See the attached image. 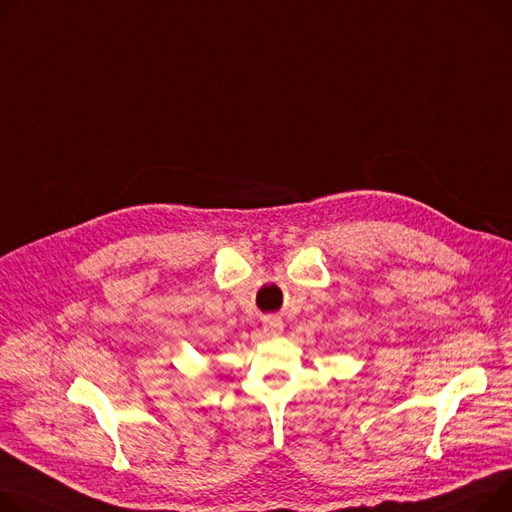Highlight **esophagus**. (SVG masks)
Returning <instances> with one entry per match:
<instances>
[{"mask_svg": "<svg viewBox=\"0 0 512 512\" xmlns=\"http://www.w3.org/2000/svg\"><path fill=\"white\" fill-rule=\"evenodd\" d=\"M284 323L280 317H265L263 319V333L265 335H278L282 331Z\"/></svg>", "mask_w": 512, "mask_h": 512, "instance_id": "obj_1", "label": "esophagus"}]
</instances>
